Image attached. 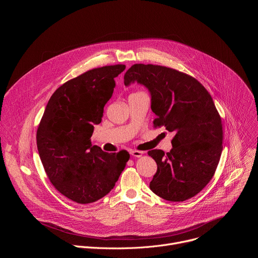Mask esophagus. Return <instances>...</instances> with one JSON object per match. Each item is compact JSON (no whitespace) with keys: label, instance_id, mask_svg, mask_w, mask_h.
I'll list each match as a JSON object with an SVG mask.
<instances>
[{"label":"esophagus","instance_id":"1","mask_svg":"<svg viewBox=\"0 0 258 258\" xmlns=\"http://www.w3.org/2000/svg\"><path fill=\"white\" fill-rule=\"evenodd\" d=\"M130 154H131L132 156H134V157H141V156H143L144 152H142V151H137V150H131V151H130Z\"/></svg>","mask_w":258,"mask_h":258}]
</instances>
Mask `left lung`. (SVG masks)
Masks as SVG:
<instances>
[{
  "label": "left lung",
  "instance_id": "obj_1",
  "mask_svg": "<svg viewBox=\"0 0 258 258\" xmlns=\"http://www.w3.org/2000/svg\"><path fill=\"white\" fill-rule=\"evenodd\" d=\"M135 83L151 95L154 126L175 134L169 152H148L157 163L150 189L167 201L190 199L210 181L223 151L222 118L213 100L197 80L165 66L134 64L124 85Z\"/></svg>",
  "mask_w": 258,
  "mask_h": 258
}]
</instances>
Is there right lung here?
Listing matches in <instances>:
<instances>
[{"label": "right lung", "instance_id": "add662e5", "mask_svg": "<svg viewBox=\"0 0 258 258\" xmlns=\"http://www.w3.org/2000/svg\"><path fill=\"white\" fill-rule=\"evenodd\" d=\"M124 69L122 64L103 66L63 84L50 98L36 132L49 179L77 203H93L107 195L130 159L124 150L106 153L91 143L94 125L101 122L112 97L114 79Z\"/></svg>", "mask_w": 258, "mask_h": 258}]
</instances>
